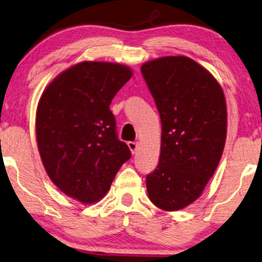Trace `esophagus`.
Wrapping results in <instances>:
<instances>
[{
    "instance_id": "obj_1",
    "label": "esophagus",
    "mask_w": 262,
    "mask_h": 262,
    "mask_svg": "<svg viewBox=\"0 0 262 262\" xmlns=\"http://www.w3.org/2000/svg\"><path fill=\"white\" fill-rule=\"evenodd\" d=\"M127 146H128V149L131 150L132 154H135L136 151H137V149H138V144L136 142H128L127 143Z\"/></svg>"
}]
</instances>
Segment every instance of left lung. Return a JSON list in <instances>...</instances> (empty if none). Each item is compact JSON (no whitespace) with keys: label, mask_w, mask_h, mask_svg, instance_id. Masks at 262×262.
I'll list each match as a JSON object with an SVG mask.
<instances>
[{"label":"left lung","mask_w":262,"mask_h":262,"mask_svg":"<svg viewBox=\"0 0 262 262\" xmlns=\"http://www.w3.org/2000/svg\"><path fill=\"white\" fill-rule=\"evenodd\" d=\"M143 77L162 124L159 166L146 175L152 204L182 210L202 195L227 139V102L213 75L186 56L145 62Z\"/></svg>","instance_id":"obj_1"}]
</instances>
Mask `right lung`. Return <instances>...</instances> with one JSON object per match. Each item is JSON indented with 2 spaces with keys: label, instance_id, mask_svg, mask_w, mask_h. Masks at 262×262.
<instances>
[{
  "label": "right lung",
  "instance_id": "1",
  "mask_svg": "<svg viewBox=\"0 0 262 262\" xmlns=\"http://www.w3.org/2000/svg\"><path fill=\"white\" fill-rule=\"evenodd\" d=\"M132 75L124 64L84 60L53 78L39 99L35 135L41 162L53 184L82 204L102 199L131 157L117 138L110 105Z\"/></svg>",
  "mask_w": 262,
  "mask_h": 262
}]
</instances>
